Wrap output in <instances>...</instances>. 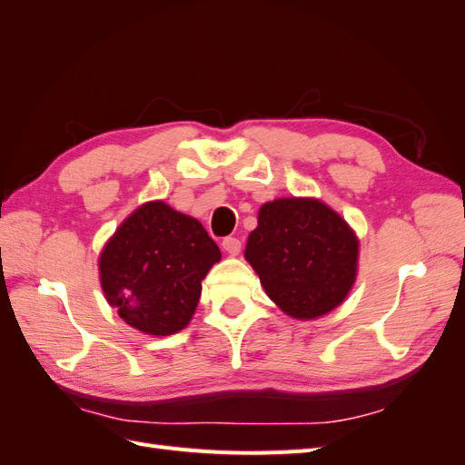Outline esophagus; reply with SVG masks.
Returning <instances> with one entry per match:
<instances>
[{"mask_svg": "<svg viewBox=\"0 0 465 465\" xmlns=\"http://www.w3.org/2000/svg\"><path fill=\"white\" fill-rule=\"evenodd\" d=\"M241 246H242V242L239 239H234V236H226V239H223V249H224V252H229L231 256L239 254Z\"/></svg>", "mask_w": 465, "mask_h": 465, "instance_id": "esophagus-1", "label": "esophagus"}]
</instances>
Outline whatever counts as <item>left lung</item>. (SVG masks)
Here are the masks:
<instances>
[{"mask_svg": "<svg viewBox=\"0 0 465 465\" xmlns=\"http://www.w3.org/2000/svg\"><path fill=\"white\" fill-rule=\"evenodd\" d=\"M358 254L352 226L312 197L264 203L244 249L268 298L296 320L320 318L346 301Z\"/></svg>", "mask_w": 465, "mask_h": 465, "instance_id": "left-lung-1", "label": "left lung"}]
</instances>
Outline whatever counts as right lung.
Instances as JSON below:
<instances>
[{"label": "right lung", "instance_id": "1", "mask_svg": "<svg viewBox=\"0 0 465 465\" xmlns=\"http://www.w3.org/2000/svg\"><path fill=\"white\" fill-rule=\"evenodd\" d=\"M221 261L204 226L163 201H149L123 221L99 254L105 301L149 336H171L191 322L203 278Z\"/></svg>", "mask_w": 465, "mask_h": 465}]
</instances>
